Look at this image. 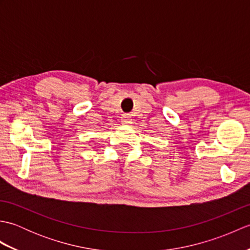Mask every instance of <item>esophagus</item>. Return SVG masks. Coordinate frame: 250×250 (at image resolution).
<instances>
[{
	"mask_svg": "<svg viewBox=\"0 0 250 250\" xmlns=\"http://www.w3.org/2000/svg\"><path fill=\"white\" fill-rule=\"evenodd\" d=\"M120 121L122 125H130L132 122V119H131V117L128 115H122Z\"/></svg>",
	"mask_w": 250,
	"mask_h": 250,
	"instance_id": "esophagus-1",
	"label": "esophagus"
}]
</instances>
